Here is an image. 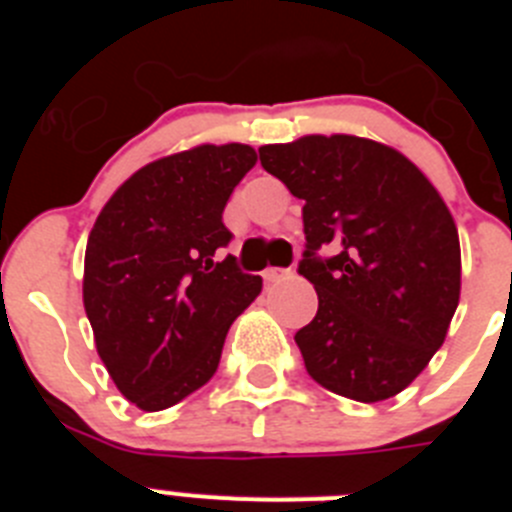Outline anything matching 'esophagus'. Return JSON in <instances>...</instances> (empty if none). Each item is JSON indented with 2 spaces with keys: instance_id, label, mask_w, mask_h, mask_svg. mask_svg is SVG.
I'll list each match as a JSON object with an SVG mask.
<instances>
[{
  "instance_id": "esophagus-1",
  "label": "esophagus",
  "mask_w": 512,
  "mask_h": 512,
  "mask_svg": "<svg viewBox=\"0 0 512 512\" xmlns=\"http://www.w3.org/2000/svg\"><path fill=\"white\" fill-rule=\"evenodd\" d=\"M289 277H292V271L277 269V266H271V269L264 271V279H266V282H271V284H279V282H284V279H289Z\"/></svg>"
}]
</instances>
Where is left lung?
Masks as SVG:
<instances>
[{
  "instance_id": "obj_1",
  "label": "left lung",
  "mask_w": 512,
  "mask_h": 512,
  "mask_svg": "<svg viewBox=\"0 0 512 512\" xmlns=\"http://www.w3.org/2000/svg\"><path fill=\"white\" fill-rule=\"evenodd\" d=\"M259 158L305 202L297 271L318 292L315 318L295 336L307 374L351 400L395 397L441 348L459 305L449 207L413 161L377 140L305 135L261 146Z\"/></svg>"
}]
</instances>
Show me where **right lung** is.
Here are the masks:
<instances>
[{
  "mask_svg": "<svg viewBox=\"0 0 512 512\" xmlns=\"http://www.w3.org/2000/svg\"><path fill=\"white\" fill-rule=\"evenodd\" d=\"M256 164L243 143L197 146L135 171L102 207L84 256V310L117 390L156 413L200 390L233 320L261 292L223 210Z\"/></svg>",
  "mask_w": 512,
  "mask_h": 512,
  "instance_id": "1",
  "label": "right lung"
}]
</instances>
